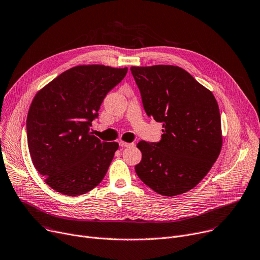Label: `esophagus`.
Returning <instances> with one entry per match:
<instances>
[{
	"instance_id": "esophagus-1",
	"label": "esophagus",
	"mask_w": 260,
	"mask_h": 260,
	"mask_svg": "<svg viewBox=\"0 0 260 260\" xmlns=\"http://www.w3.org/2000/svg\"><path fill=\"white\" fill-rule=\"evenodd\" d=\"M119 145L121 147H129V146H133L134 143H129V142H125V141H120Z\"/></svg>"
}]
</instances>
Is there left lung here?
<instances>
[{
    "label": "left lung",
    "mask_w": 260,
    "mask_h": 260,
    "mask_svg": "<svg viewBox=\"0 0 260 260\" xmlns=\"http://www.w3.org/2000/svg\"><path fill=\"white\" fill-rule=\"evenodd\" d=\"M148 117L162 123V139L140 141L139 178L162 196L194 188L212 169L222 146L221 120L211 90L174 65L131 67Z\"/></svg>",
    "instance_id": "8db88e82"
}]
</instances>
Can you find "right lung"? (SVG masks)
<instances>
[{
  "instance_id": "right-lung-1",
  "label": "right lung",
  "mask_w": 260,
  "mask_h": 260,
  "mask_svg": "<svg viewBox=\"0 0 260 260\" xmlns=\"http://www.w3.org/2000/svg\"><path fill=\"white\" fill-rule=\"evenodd\" d=\"M126 73L127 67L78 65L35 95L27 142L36 170L56 192L83 195L104 178L119 144L101 141L90 126L107 92Z\"/></svg>"
}]
</instances>
